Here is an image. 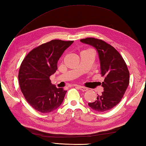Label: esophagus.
<instances>
[{"label": "esophagus", "instance_id": "obj_1", "mask_svg": "<svg viewBox=\"0 0 146 146\" xmlns=\"http://www.w3.org/2000/svg\"><path fill=\"white\" fill-rule=\"evenodd\" d=\"M75 87L80 89V90H81L83 92H86L88 90V88L85 87V86H80V85H75Z\"/></svg>", "mask_w": 146, "mask_h": 146}]
</instances>
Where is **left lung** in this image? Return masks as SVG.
<instances>
[{
	"label": "left lung",
	"instance_id": "left-lung-1",
	"mask_svg": "<svg viewBox=\"0 0 146 146\" xmlns=\"http://www.w3.org/2000/svg\"><path fill=\"white\" fill-rule=\"evenodd\" d=\"M80 41L96 48L100 62L102 86L104 92L88 106L97 111H108L119 103L129 84V71L122 56L113 46L102 39L94 38L82 39Z\"/></svg>",
	"mask_w": 146,
	"mask_h": 146
}]
</instances>
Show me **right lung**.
<instances>
[{
    "instance_id": "obj_1",
    "label": "right lung",
    "mask_w": 146,
    "mask_h": 146,
    "mask_svg": "<svg viewBox=\"0 0 146 146\" xmlns=\"http://www.w3.org/2000/svg\"><path fill=\"white\" fill-rule=\"evenodd\" d=\"M73 42L54 39L34 48L21 64L18 78L21 90L29 104L41 113L60 106L67 91L52 85L49 77L58 69V61Z\"/></svg>"
}]
</instances>
